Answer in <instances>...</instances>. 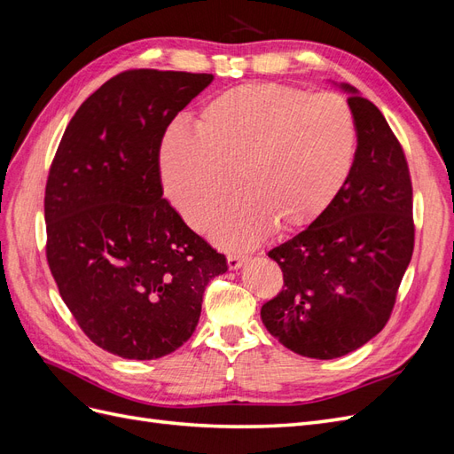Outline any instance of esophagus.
Returning a JSON list of instances; mask_svg holds the SVG:
<instances>
[{
	"mask_svg": "<svg viewBox=\"0 0 454 454\" xmlns=\"http://www.w3.org/2000/svg\"><path fill=\"white\" fill-rule=\"evenodd\" d=\"M246 259H248V257L242 255V254H229L227 255V265H229L231 270H237L246 263Z\"/></svg>",
	"mask_w": 454,
	"mask_h": 454,
	"instance_id": "1",
	"label": "esophagus"
}]
</instances>
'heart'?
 Listing matches in <instances>:
<instances>
[{"label":"heart","mask_w":454,"mask_h":454,"mask_svg":"<svg viewBox=\"0 0 454 454\" xmlns=\"http://www.w3.org/2000/svg\"><path fill=\"white\" fill-rule=\"evenodd\" d=\"M356 122L337 94L252 83L206 104L195 132L174 127L160 145L164 191L185 222L202 227L235 187L244 193L208 219L212 239L246 248L277 225H312L345 187L356 157Z\"/></svg>","instance_id":"obj_1"}]
</instances>
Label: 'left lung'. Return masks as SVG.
Listing matches in <instances>:
<instances>
[{
  "label": "left lung",
  "mask_w": 454,
  "mask_h": 454,
  "mask_svg": "<svg viewBox=\"0 0 454 454\" xmlns=\"http://www.w3.org/2000/svg\"><path fill=\"white\" fill-rule=\"evenodd\" d=\"M340 89L358 134L352 172L320 219L269 252L284 286L261 307L274 339L316 360L340 358L380 333L415 246L403 149L373 102Z\"/></svg>",
  "instance_id": "obj_1"
}]
</instances>
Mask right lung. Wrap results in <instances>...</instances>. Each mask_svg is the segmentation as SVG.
Masks as SVG:
<instances>
[{
	"label": "right lung",
	"mask_w": 454,
	"mask_h": 454,
	"mask_svg": "<svg viewBox=\"0 0 454 454\" xmlns=\"http://www.w3.org/2000/svg\"><path fill=\"white\" fill-rule=\"evenodd\" d=\"M212 74L129 70L72 117L45 187L47 263L83 333L127 360L162 358L193 335L227 259L162 199L159 151Z\"/></svg>",
	"instance_id": "right-lung-1"
}]
</instances>
